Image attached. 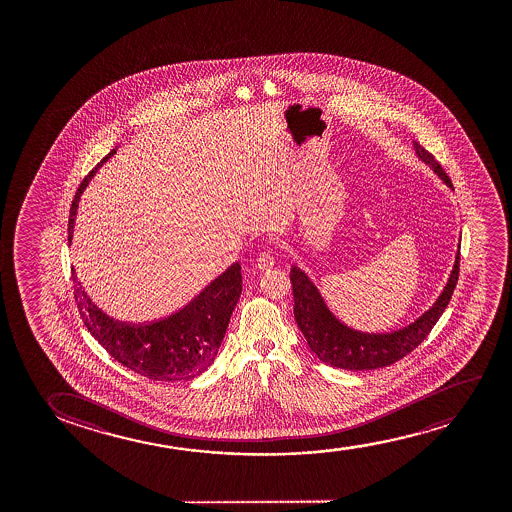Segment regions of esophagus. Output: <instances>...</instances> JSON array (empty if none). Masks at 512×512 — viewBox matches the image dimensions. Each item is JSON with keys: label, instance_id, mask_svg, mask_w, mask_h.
I'll return each instance as SVG.
<instances>
[{"label": "esophagus", "instance_id": "34e87169", "mask_svg": "<svg viewBox=\"0 0 512 512\" xmlns=\"http://www.w3.org/2000/svg\"><path fill=\"white\" fill-rule=\"evenodd\" d=\"M255 266L259 267L260 271H269V269H273L274 266V257L271 252H262L259 257H257V262H255Z\"/></svg>", "mask_w": 512, "mask_h": 512}]
</instances>
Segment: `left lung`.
<instances>
[{
	"instance_id": "1",
	"label": "left lung",
	"mask_w": 512,
	"mask_h": 512,
	"mask_svg": "<svg viewBox=\"0 0 512 512\" xmlns=\"http://www.w3.org/2000/svg\"><path fill=\"white\" fill-rule=\"evenodd\" d=\"M414 154L418 161L427 164L434 175L446 187L453 189L451 180L442 171L425 148L413 141ZM460 269V246L455 255V264L449 273L448 281L434 304L421 313L414 322L392 332H362L348 327L330 311L320 290L301 267L292 266L290 281L294 287V316L297 327L308 341L309 350L315 353L323 364L332 365L344 371H372L392 365L406 357L428 336L444 309L458 281Z\"/></svg>"
}]
</instances>
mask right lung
Masks as SVG:
<instances>
[{
  "mask_svg": "<svg viewBox=\"0 0 512 512\" xmlns=\"http://www.w3.org/2000/svg\"><path fill=\"white\" fill-rule=\"evenodd\" d=\"M113 148L80 183L71 203L68 241L73 239L80 197L92 176L117 152ZM73 294L85 327L119 364L154 381H182L206 371L217 357L225 330L241 295V266L234 262L173 315L157 322H119L87 295L73 269Z\"/></svg>",
  "mask_w": 512,
  "mask_h": 512,
  "instance_id": "1",
  "label": "right lung"
}]
</instances>
